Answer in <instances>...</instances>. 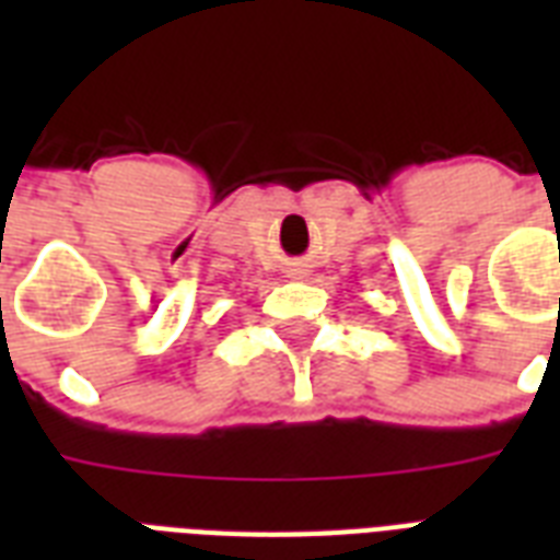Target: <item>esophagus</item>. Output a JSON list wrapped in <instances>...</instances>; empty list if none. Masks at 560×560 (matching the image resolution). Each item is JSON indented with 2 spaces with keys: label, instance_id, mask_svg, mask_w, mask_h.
I'll list each match as a JSON object with an SVG mask.
<instances>
[{
  "label": "esophagus",
  "instance_id": "1",
  "mask_svg": "<svg viewBox=\"0 0 560 560\" xmlns=\"http://www.w3.org/2000/svg\"><path fill=\"white\" fill-rule=\"evenodd\" d=\"M290 279H305V276H307V272H311V270H307V267H305V264H293V267H290Z\"/></svg>",
  "mask_w": 560,
  "mask_h": 560
}]
</instances>
